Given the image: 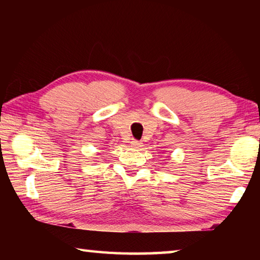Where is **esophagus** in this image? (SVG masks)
<instances>
[{
    "instance_id": "esophagus-1",
    "label": "esophagus",
    "mask_w": 260,
    "mask_h": 260,
    "mask_svg": "<svg viewBox=\"0 0 260 260\" xmlns=\"http://www.w3.org/2000/svg\"><path fill=\"white\" fill-rule=\"evenodd\" d=\"M131 146L134 149H139L140 147H142V143L139 142V141H136V140H133V141H131Z\"/></svg>"
}]
</instances>
